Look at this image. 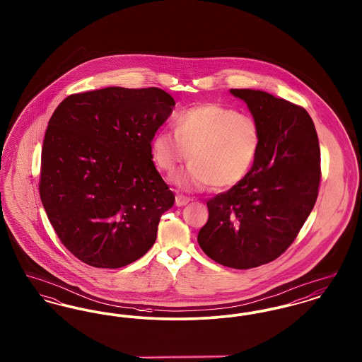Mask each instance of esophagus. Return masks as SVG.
<instances>
[{
	"instance_id": "1",
	"label": "esophagus",
	"mask_w": 362,
	"mask_h": 362,
	"mask_svg": "<svg viewBox=\"0 0 362 362\" xmlns=\"http://www.w3.org/2000/svg\"><path fill=\"white\" fill-rule=\"evenodd\" d=\"M189 198L187 197H185V195H176V201H175V204H176V206H185V205H187L189 204Z\"/></svg>"
}]
</instances>
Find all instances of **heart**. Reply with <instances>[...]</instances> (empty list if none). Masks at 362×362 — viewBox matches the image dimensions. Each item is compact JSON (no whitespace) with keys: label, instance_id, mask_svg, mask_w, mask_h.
Here are the masks:
<instances>
[{"label":"heart","instance_id":"b5f03b06","mask_svg":"<svg viewBox=\"0 0 362 362\" xmlns=\"http://www.w3.org/2000/svg\"><path fill=\"white\" fill-rule=\"evenodd\" d=\"M260 146L262 130L252 115L216 103L180 112L176 130L163 129L152 139L156 164L165 173L189 156V167L173 177L187 189L238 185L255 164Z\"/></svg>","mask_w":362,"mask_h":362}]
</instances>
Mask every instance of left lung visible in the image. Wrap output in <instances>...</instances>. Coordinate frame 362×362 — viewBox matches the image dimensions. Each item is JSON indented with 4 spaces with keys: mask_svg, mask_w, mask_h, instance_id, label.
<instances>
[{
    "mask_svg": "<svg viewBox=\"0 0 362 362\" xmlns=\"http://www.w3.org/2000/svg\"><path fill=\"white\" fill-rule=\"evenodd\" d=\"M262 130L248 175L207 201L198 244L214 262L239 270L266 264L288 250L317 198L320 148L308 112L272 93L230 89Z\"/></svg>",
    "mask_w": 362,
    "mask_h": 362,
    "instance_id": "1",
    "label": "left lung"
}]
</instances>
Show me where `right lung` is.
I'll list each match as a JSON object with an SVG mask.
<instances>
[{
	"label": "right lung",
	"mask_w": 362,
	"mask_h": 362,
	"mask_svg": "<svg viewBox=\"0 0 362 362\" xmlns=\"http://www.w3.org/2000/svg\"><path fill=\"white\" fill-rule=\"evenodd\" d=\"M175 100L158 88L70 95L45 134L39 192L59 240L89 266L144 257L175 195L152 161V139Z\"/></svg>",
	"instance_id": "add662e5"
}]
</instances>
